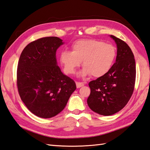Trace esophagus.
Listing matches in <instances>:
<instances>
[{
    "label": "esophagus",
    "instance_id": "34e87169",
    "mask_svg": "<svg viewBox=\"0 0 150 150\" xmlns=\"http://www.w3.org/2000/svg\"><path fill=\"white\" fill-rule=\"evenodd\" d=\"M76 86H77V88H81L82 86H84V83H80V82H77L76 83Z\"/></svg>",
    "mask_w": 150,
    "mask_h": 150
}]
</instances>
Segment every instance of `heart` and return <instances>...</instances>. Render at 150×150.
<instances>
[{"mask_svg": "<svg viewBox=\"0 0 150 150\" xmlns=\"http://www.w3.org/2000/svg\"><path fill=\"white\" fill-rule=\"evenodd\" d=\"M116 57V49L112 44L86 38L75 41L71 45V51L62 52L60 62L64 71L73 74L83 61L84 67L79 75L82 77L92 75L93 77L99 78L109 72Z\"/></svg>", "mask_w": 150, "mask_h": 150, "instance_id": "obj_1", "label": "heart"}]
</instances>
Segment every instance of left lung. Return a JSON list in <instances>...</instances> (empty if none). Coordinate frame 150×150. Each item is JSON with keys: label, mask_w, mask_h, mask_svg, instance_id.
<instances>
[{"label": "left lung", "mask_w": 150, "mask_h": 150, "mask_svg": "<svg viewBox=\"0 0 150 150\" xmlns=\"http://www.w3.org/2000/svg\"><path fill=\"white\" fill-rule=\"evenodd\" d=\"M110 37L117 46L116 62L107 74L89 83L90 94L87 103L93 112L110 116L124 108L133 94L136 65L131 48L124 41Z\"/></svg>", "instance_id": "left-lung-1"}]
</instances>
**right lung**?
<instances>
[{
	"instance_id": "1",
	"label": "right lung",
	"mask_w": 150,
	"mask_h": 150,
	"mask_svg": "<svg viewBox=\"0 0 150 150\" xmlns=\"http://www.w3.org/2000/svg\"><path fill=\"white\" fill-rule=\"evenodd\" d=\"M63 44L59 38H42L26 45L20 56L17 71L19 96L28 109L40 118L59 114L76 90L74 81L57 64L56 52Z\"/></svg>"
}]
</instances>
